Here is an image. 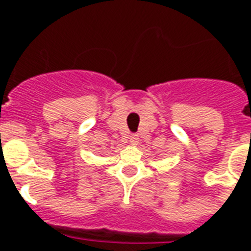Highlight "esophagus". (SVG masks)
Masks as SVG:
<instances>
[{"label":"esophagus","mask_w":251,"mask_h":251,"mask_svg":"<svg viewBox=\"0 0 251 251\" xmlns=\"http://www.w3.org/2000/svg\"><path fill=\"white\" fill-rule=\"evenodd\" d=\"M138 141H139V138H138V136H137V134H130V136H129V143H130V145H137V143H138Z\"/></svg>","instance_id":"esophagus-1"}]
</instances>
